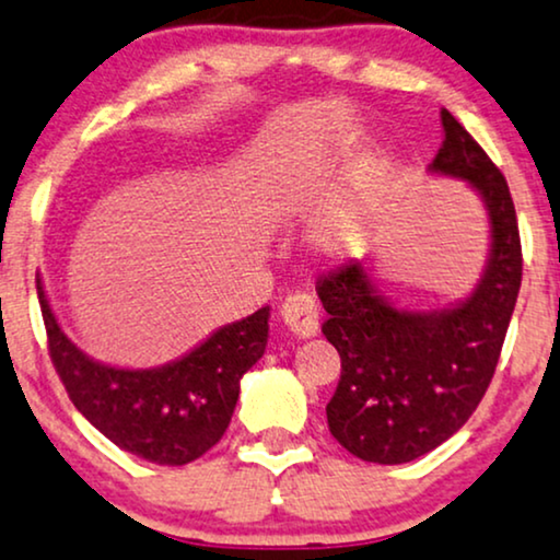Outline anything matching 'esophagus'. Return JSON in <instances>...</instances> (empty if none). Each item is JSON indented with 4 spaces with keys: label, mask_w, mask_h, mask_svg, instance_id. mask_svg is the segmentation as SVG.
Segmentation results:
<instances>
[{
    "label": "esophagus",
    "mask_w": 560,
    "mask_h": 560,
    "mask_svg": "<svg viewBox=\"0 0 560 560\" xmlns=\"http://www.w3.org/2000/svg\"><path fill=\"white\" fill-rule=\"evenodd\" d=\"M281 320L296 338H313L320 328V315H317V302L310 294L294 292L281 302Z\"/></svg>",
    "instance_id": "esophagus-1"
}]
</instances>
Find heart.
Masks as SVG:
<instances>
[{
  "instance_id": "heart-1",
  "label": "heart",
  "mask_w": 560,
  "mask_h": 560,
  "mask_svg": "<svg viewBox=\"0 0 560 560\" xmlns=\"http://www.w3.org/2000/svg\"><path fill=\"white\" fill-rule=\"evenodd\" d=\"M362 222H359L357 211L336 207L328 209L323 217H317L310 232V240L323 256L330 258H346L351 253H357V247L362 245Z\"/></svg>"
}]
</instances>
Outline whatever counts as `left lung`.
Returning <instances> with one entry per match:
<instances>
[{"mask_svg": "<svg viewBox=\"0 0 560 560\" xmlns=\"http://www.w3.org/2000/svg\"><path fill=\"white\" fill-rule=\"evenodd\" d=\"M442 126L429 170L468 180L491 219V258L476 292L444 313H408L377 294L362 264L317 279L323 332L341 357L328 429L366 463H410L463 429L491 385L520 294L522 243L506 178L447 108Z\"/></svg>", "mask_w": 560, "mask_h": 560, "instance_id": "8db88e82", "label": "left lung"}]
</instances>
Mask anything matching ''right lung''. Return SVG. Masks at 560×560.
<instances>
[{"mask_svg":"<svg viewBox=\"0 0 560 560\" xmlns=\"http://www.w3.org/2000/svg\"><path fill=\"white\" fill-rule=\"evenodd\" d=\"M48 357L69 400L113 444L158 465H186L209 452L230 427L240 380L264 357L268 307L224 325L178 362L158 370H116L63 336L44 284L35 281Z\"/></svg>","mask_w":560,"mask_h":560,"instance_id":"1","label":"right lung"}]
</instances>
